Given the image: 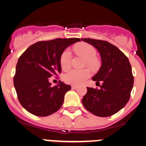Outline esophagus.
I'll return each mask as SVG.
<instances>
[{"label":"esophagus","instance_id":"34e87169","mask_svg":"<svg viewBox=\"0 0 146 146\" xmlns=\"http://www.w3.org/2000/svg\"><path fill=\"white\" fill-rule=\"evenodd\" d=\"M71 88H73V89L76 90V89H77V88H78V86H77V85H72Z\"/></svg>","mask_w":146,"mask_h":146}]
</instances>
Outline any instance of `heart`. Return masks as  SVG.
Returning a JSON list of instances; mask_svg holds the SVG:
<instances>
[{"mask_svg": "<svg viewBox=\"0 0 146 146\" xmlns=\"http://www.w3.org/2000/svg\"><path fill=\"white\" fill-rule=\"evenodd\" d=\"M74 50L76 53L80 54L85 58V66H89L93 70L99 68L100 64L98 58H96L97 51L93 46L87 43L78 44L74 46ZM71 61V53L70 50L66 49L61 54L60 58V64L62 69L67 70L70 66ZM91 72L90 69L85 68L82 70H69L64 76V81L70 85H80L85 80L90 76Z\"/></svg>", "mask_w": 146, "mask_h": 146, "instance_id": "1", "label": "heart"}]
</instances>
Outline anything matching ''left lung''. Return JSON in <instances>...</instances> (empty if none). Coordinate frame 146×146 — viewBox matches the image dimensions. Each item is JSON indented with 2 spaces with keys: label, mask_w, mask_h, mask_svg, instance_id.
Instances as JSON below:
<instances>
[{
  "label": "left lung",
  "mask_w": 146,
  "mask_h": 146,
  "mask_svg": "<svg viewBox=\"0 0 146 146\" xmlns=\"http://www.w3.org/2000/svg\"><path fill=\"white\" fill-rule=\"evenodd\" d=\"M98 49L102 66L92 78L100 88H87L82 102L88 111L101 117H110L120 111L129 100L133 85L130 62L117 46L107 41L81 39Z\"/></svg>",
  "instance_id": "8db88e82"
}]
</instances>
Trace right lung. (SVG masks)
I'll return each instance as SVG.
<instances>
[{"label": "right lung", "mask_w": 146, "mask_h": 146, "mask_svg": "<svg viewBox=\"0 0 146 146\" xmlns=\"http://www.w3.org/2000/svg\"><path fill=\"white\" fill-rule=\"evenodd\" d=\"M80 41L78 38L41 41L28 47L20 56L13 81L18 100L27 111L46 117L61 108L65 94L71 87L61 80L52 87L48 78L61 73V54Z\"/></svg>", "instance_id": "obj_1"}]
</instances>
